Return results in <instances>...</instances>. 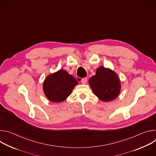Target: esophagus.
<instances>
[{
	"mask_svg": "<svg viewBox=\"0 0 156 156\" xmlns=\"http://www.w3.org/2000/svg\"><path fill=\"white\" fill-rule=\"evenodd\" d=\"M87 81V78L86 77L85 78H83L81 80V82L83 83V84H86V82Z\"/></svg>",
	"mask_w": 156,
	"mask_h": 156,
	"instance_id": "1",
	"label": "esophagus"
}]
</instances>
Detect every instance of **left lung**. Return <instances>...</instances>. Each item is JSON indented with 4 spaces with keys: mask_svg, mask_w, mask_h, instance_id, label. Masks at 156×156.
<instances>
[{
    "mask_svg": "<svg viewBox=\"0 0 156 156\" xmlns=\"http://www.w3.org/2000/svg\"><path fill=\"white\" fill-rule=\"evenodd\" d=\"M89 83L94 94L105 102L115 99L120 90V83L117 74L104 66L97 69L96 75L90 78Z\"/></svg>",
    "mask_w": 156,
    "mask_h": 156,
    "instance_id": "8db88e82",
    "label": "left lung"
}]
</instances>
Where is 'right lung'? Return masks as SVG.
I'll return each instance as SVG.
<instances>
[{
  "label": "right lung",
  "mask_w": 156,
  "mask_h": 156,
  "mask_svg": "<svg viewBox=\"0 0 156 156\" xmlns=\"http://www.w3.org/2000/svg\"><path fill=\"white\" fill-rule=\"evenodd\" d=\"M77 84V81L72 75H69L66 70L60 69L46 78L43 84V90L51 101L60 102L71 94Z\"/></svg>",
  "instance_id": "right-lung-1"
}]
</instances>
